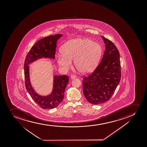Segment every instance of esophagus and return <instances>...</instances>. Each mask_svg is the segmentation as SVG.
<instances>
[{
  "instance_id": "34e87169",
  "label": "esophagus",
  "mask_w": 147,
  "mask_h": 147,
  "mask_svg": "<svg viewBox=\"0 0 147 147\" xmlns=\"http://www.w3.org/2000/svg\"><path fill=\"white\" fill-rule=\"evenodd\" d=\"M71 79H74V78H76V74H71Z\"/></svg>"
}]
</instances>
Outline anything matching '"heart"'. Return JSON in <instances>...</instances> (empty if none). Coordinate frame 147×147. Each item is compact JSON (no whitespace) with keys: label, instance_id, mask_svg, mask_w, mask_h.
I'll return each mask as SVG.
<instances>
[{"label":"heart","instance_id":"heart-1","mask_svg":"<svg viewBox=\"0 0 147 147\" xmlns=\"http://www.w3.org/2000/svg\"><path fill=\"white\" fill-rule=\"evenodd\" d=\"M62 53L57 56L59 66L67 71L72 66L74 60L76 69L82 74H87L98 64L102 54L100 44L87 38H76L67 41L62 46Z\"/></svg>","mask_w":147,"mask_h":147}]
</instances>
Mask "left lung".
Segmentation results:
<instances>
[{"instance_id": "left-lung-1", "label": "left lung", "mask_w": 147, "mask_h": 147, "mask_svg": "<svg viewBox=\"0 0 147 147\" xmlns=\"http://www.w3.org/2000/svg\"><path fill=\"white\" fill-rule=\"evenodd\" d=\"M105 50L101 62L91 74L83 78V94L93 105L110 100L121 78L120 53L111 40L102 37Z\"/></svg>"}]
</instances>
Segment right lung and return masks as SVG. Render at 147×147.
<instances>
[{"label":"right lung","instance_id":"add662e5","mask_svg":"<svg viewBox=\"0 0 147 147\" xmlns=\"http://www.w3.org/2000/svg\"><path fill=\"white\" fill-rule=\"evenodd\" d=\"M62 34L49 36L38 40L31 48L26 56L24 64V72L26 89L32 99L42 109H53L59 105L62 101L69 78L66 75L54 76L53 89L51 94L40 96L32 88L29 74L28 65L40 58H55L57 40Z\"/></svg>","mask_w":147,"mask_h":147}]
</instances>
